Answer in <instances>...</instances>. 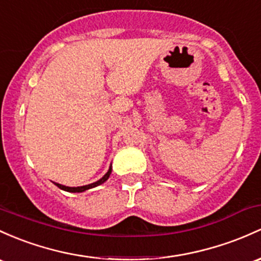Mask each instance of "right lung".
I'll return each instance as SVG.
<instances>
[{
	"instance_id": "right-lung-1",
	"label": "right lung",
	"mask_w": 261,
	"mask_h": 261,
	"mask_svg": "<svg viewBox=\"0 0 261 261\" xmlns=\"http://www.w3.org/2000/svg\"><path fill=\"white\" fill-rule=\"evenodd\" d=\"M111 173H112V167H109V170L107 173H106L105 175L102 176V178L99 179V180H97V181H94V183H92V184H88V186H83V187H66V186H62V184H58V183H55L56 186H57L58 188H60V189H62V190H66V192H71V193H82V192H85V190H88V189H91V188H94V187H97V186H100V184H103L105 183L106 180H107V179L109 178V175H111Z\"/></svg>"
}]
</instances>
